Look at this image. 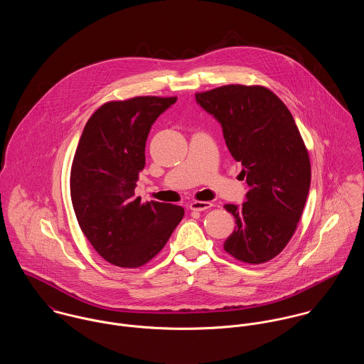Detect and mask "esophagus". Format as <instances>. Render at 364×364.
<instances>
[{"label": "esophagus", "mask_w": 364, "mask_h": 364, "mask_svg": "<svg viewBox=\"0 0 364 364\" xmlns=\"http://www.w3.org/2000/svg\"><path fill=\"white\" fill-rule=\"evenodd\" d=\"M210 206H212V203L206 201H194L190 203V209H191V210H198V212L206 210V209H209Z\"/></svg>", "instance_id": "obj_1"}]
</instances>
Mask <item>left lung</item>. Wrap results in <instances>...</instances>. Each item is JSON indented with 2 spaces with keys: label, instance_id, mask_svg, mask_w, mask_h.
Instances as JSON below:
<instances>
[{
  "label": "left lung",
  "instance_id": "left-lung-1",
  "mask_svg": "<svg viewBox=\"0 0 364 364\" xmlns=\"http://www.w3.org/2000/svg\"><path fill=\"white\" fill-rule=\"evenodd\" d=\"M196 100L220 122L250 187L242 205H225L237 226L223 248L247 264L267 262L291 239L310 190V158L299 128L264 86L226 85L197 93Z\"/></svg>",
  "mask_w": 364,
  "mask_h": 364
}]
</instances>
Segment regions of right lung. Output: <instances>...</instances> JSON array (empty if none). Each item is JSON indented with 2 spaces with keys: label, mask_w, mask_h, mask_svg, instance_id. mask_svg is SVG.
Segmentation results:
<instances>
[{
  "label": "right lung",
  "mask_w": 364,
  "mask_h": 364,
  "mask_svg": "<svg viewBox=\"0 0 364 364\" xmlns=\"http://www.w3.org/2000/svg\"><path fill=\"white\" fill-rule=\"evenodd\" d=\"M177 97L109 102L87 120L71 167V200L83 235L107 262L138 268L151 261L184 216L178 205L135 197L152 124Z\"/></svg>",
  "instance_id": "obj_1"
}]
</instances>
